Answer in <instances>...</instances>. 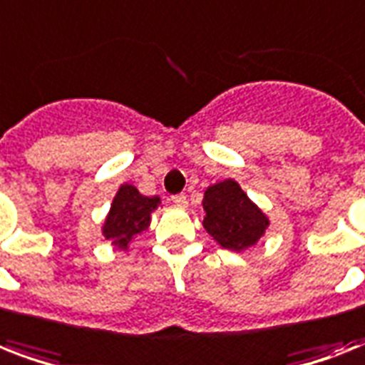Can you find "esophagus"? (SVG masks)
Here are the masks:
<instances>
[{
	"mask_svg": "<svg viewBox=\"0 0 365 365\" xmlns=\"http://www.w3.org/2000/svg\"><path fill=\"white\" fill-rule=\"evenodd\" d=\"M172 202H174V205L176 206H187V199H185V195H174V197H172Z\"/></svg>",
	"mask_w": 365,
	"mask_h": 365,
	"instance_id": "34e87169",
	"label": "esophagus"
}]
</instances>
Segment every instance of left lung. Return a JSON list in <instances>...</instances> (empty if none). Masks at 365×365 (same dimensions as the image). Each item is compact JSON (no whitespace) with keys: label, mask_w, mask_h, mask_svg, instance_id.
I'll list each match as a JSON object with an SVG mask.
<instances>
[{"label":"left lung","mask_w":365,"mask_h":365,"mask_svg":"<svg viewBox=\"0 0 365 365\" xmlns=\"http://www.w3.org/2000/svg\"><path fill=\"white\" fill-rule=\"evenodd\" d=\"M205 229L227 250H246L263 235L269 220L244 195L239 183L225 180L206 189Z\"/></svg>","instance_id":"left-lung-1"}]
</instances>
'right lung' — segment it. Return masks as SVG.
<instances>
[{
    "label": "right lung",
    "instance_id": "obj_1",
    "mask_svg": "<svg viewBox=\"0 0 365 365\" xmlns=\"http://www.w3.org/2000/svg\"><path fill=\"white\" fill-rule=\"evenodd\" d=\"M159 197H143L132 185H121L117 191L111 212L104 223V237L119 248H126L136 235L149 227V214L157 208Z\"/></svg>",
    "mask_w": 365,
    "mask_h": 365
}]
</instances>
